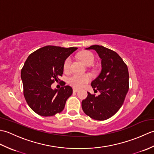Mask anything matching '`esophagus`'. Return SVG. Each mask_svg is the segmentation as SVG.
Wrapping results in <instances>:
<instances>
[{
  "mask_svg": "<svg viewBox=\"0 0 154 154\" xmlns=\"http://www.w3.org/2000/svg\"><path fill=\"white\" fill-rule=\"evenodd\" d=\"M73 91L74 93H77L78 91H79V90L77 89H73Z\"/></svg>",
  "mask_w": 154,
  "mask_h": 154,
  "instance_id": "34e87169",
  "label": "esophagus"
}]
</instances>
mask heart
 I'll list each match as a JSON object with an SVG mask.
<instances>
[{
	"label": "heart",
	"instance_id": "b5f03b06",
	"mask_svg": "<svg viewBox=\"0 0 154 154\" xmlns=\"http://www.w3.org/2000/svg\"><path fill=\"white\" fill-rule=\"evenodd\" d=\"M78 57L83 62L84 64L86 65H92L94 61V55L90 51H83L78 54ZM71 64V58L68 57L63 63V71L65 73H68L70 71ZM91 80V76L89 74L83 75H77L75 74L71 75L68 78L67 83L71 87H74L75 89H80L85 84L89 82Z\"/></svg>",
	"mask_w": 154,
	"mask_h": 154
}]
</instances>
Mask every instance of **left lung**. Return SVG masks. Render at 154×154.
<instances>
[{"mask_svg": "<svg viewBox=\"0 0 154 154\" xmlns=\"http://www.w3.org/2000/svg\"><path fill=\"white\" fill-rule=\"evenodd\" d=\"M85 49L95 50L101 59L102 69L91 82L94 91L100 94L95 96L87 92L81 105L91 119L104 120L114 115L122 105L129 89L128 69L120 55L110 49L99 45Z\"/></svg>", "mask_w": 154, "mask_h": 154, "instance_id": "left-lung-1", "label": "left lung"}]
</instances>
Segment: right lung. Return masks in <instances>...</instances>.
Listing matches in <instances>:
<instances>
[{
    "label": "right lung",
    "instance_id": "add662e5",
    "mask_svg": "<svg viewBox=\"0 0 154 154\" xmlns=\"http://www.w3.org/2000/svg\"><path fill=\"white\" fill-rule=\"evenodd\" d=\"M77 48L46 45L31 54L21 71L24 96L32 110L42 116H51L64 109L73 89L65 82L60 89L51 85L63 73L65 59Z\"/></svg>",
    "mask_w": 154,
    "mask_h": 154
}]
</instances>
